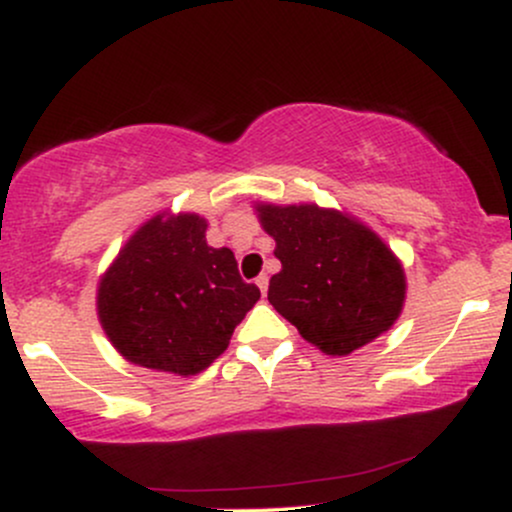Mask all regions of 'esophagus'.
I'll use <instances>...</instances> for the list:
<instances>
[{
  "mask_svg": "<svg viewBox=\"0 0 512 512\" xmlns=\"http://www.w3.org/2000/svg\"><path fill=\"white\" fill-rule=\"evenodd\" d=\"M255 284H257V289H260L262 296H267V289H269V279H267V274H260V276H257Z\"/></svg>",
  "mask_w": 512,
  "mask_h": 512,
  "instance_id": "esophagus-1",
  "label": "esophagus"
}]
</instances>
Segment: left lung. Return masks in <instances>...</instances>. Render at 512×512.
Segmentation results:
<instances>
[{"label":"left lung","mask_w":512,"mask_h":512,"mask_svg":"<svg viewBox=\"0 0 512 512\" xmlns=\"http://www.w3.org/2000/svg\"><path fill=\"white\" fill-rule=\"evenodd\" d=\"M281 272L269 303L327 356H349L390 330L407 298V276L385 240L346 211L257 202Z\"/></svg>","instance_id":"obj_1"}]
</instances>
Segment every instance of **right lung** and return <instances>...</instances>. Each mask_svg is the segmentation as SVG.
Masks as SVG:
<instances>
[{"mask_svg":"<svg viewBox=\"0 0 512 512\" xmlns=\"http://www.w3.org/2000/svg\"><path fill=\"white\" fill-rule=\"evenodd\" d=\"M260 301L228 248L207 245V219L192 211L151 216L98 281L105 337L134 366L190 378L228 349Z\"/></svg>","mask_w":512,"mask_h":512,"instance_id":"add662e5","label":"right lung"}]
</instances>
